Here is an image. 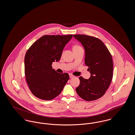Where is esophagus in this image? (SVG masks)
Wrapping results in <instances>:
<instances>
[{
  "mask_svg": "<svg viewBox=\"0 0 135 135\" xmlns=\"http://www.w3.org/2000/svg\"><path fill=\"white\" fill-rule=\"evenodd\" d=\"M69 77L70 78H73V77H74V76L73 75H72V74H69Z\"/></svg>",
  "mask_w": 135,
  "mask_h": 135,
  "instance_id": "1",
  "label": "esophagus"
}]
</instances>
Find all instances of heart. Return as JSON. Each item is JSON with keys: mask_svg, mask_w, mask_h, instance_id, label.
<instances>
[{"mask_svg": "<svg viewBox=\"0 0 135 135\" xmlns=\"http://www.w3.org/2000/svg\"><path fill=\"white\" fill-rule=\"evenodd\" d=\"M79 48H81V47L79 45H74V46L73 47V50H74V49H79Z\"/></svg>", "mask_w": 135, "mask_h": 135, "instance_id": "1", "label": "heart"}]
</instances>
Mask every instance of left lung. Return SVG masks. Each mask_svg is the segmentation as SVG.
Wrapping results in <instances>:
<instances>
[{"label":"left lung","mask_w":135,"mask_h":135,"mask_svg":"<svg viewBox=\"0 0 135 135\" xmlns=\"http://www.w3.org/2000/svg\"><path fill=\"white\" fill-rule=\"evenodd\" d=\"M85 50V64L89 67V79L79 78L80 84L76 89L78 96L87 101L102 97L109 88L113 77V64L111 55L99 39L83 34L73 35Z\"/></svg>","instance_id":"1"}]
</instances>
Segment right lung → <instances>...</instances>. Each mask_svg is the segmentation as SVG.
Returning a JSON list of instances; mask_svg holds the SVG:
<instances>
[{"instance_id": "right-lung-1", "label": "right lung", "mask_w": 135, "mask_h": 135, "mask_svg": "<svg viewBox=\"0 0 135 135\" xmlns=\"http://www.w3.org/2000/svg\"><path fill=\"white\" fill-rule=\"evenodd\" d=\"M72 36L45 35L27 50L24 60L26 81L36 97L51 100L62 91L69 79V74L57 72L51 65L60 60L64 47Z\"/></svg>"}]
</instances>
